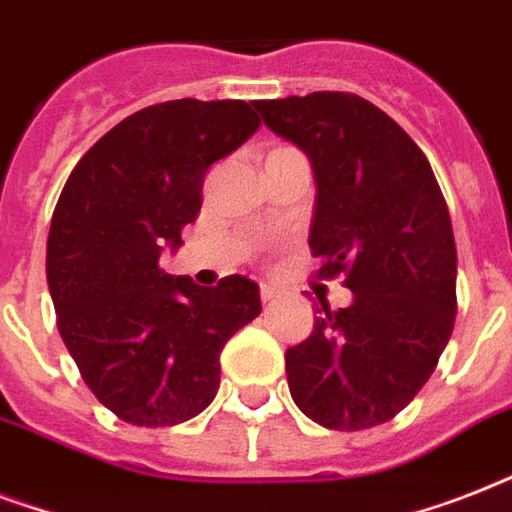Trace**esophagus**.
I'll return each mask as SVG.
<instances>
[{
    "label": "esophagus",
    "mask_w": 512,
    "mask_h": 512,
    "mask_svg": "<svg viewBox=\"0 0 512 512\" xmlns=\"http://www.w3.org/2000/svg\"><path fill=\"white\" fill-rule=\"evenodd\" d=\"M279 297H281V295H279V289L271 287V284H263V287H260V300H263L265 305L276 303Z\"/></svg>",
    "instance_id": "34e87169"
}]
</instances>
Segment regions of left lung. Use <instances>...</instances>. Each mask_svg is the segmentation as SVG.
I'll list each match as a JSON object with an SVG mask.
<instances>
[{"label": "left lung", "mask_w": 512, "mask_h": 512, "mask_svg": "<svg viewBox=\"0 0 512 512\" xmlns=\"http://www.w3.org/2000/svg\"><path fill=\"white\" fill-rule=\"evenodd\" d=\"M265 127L313 167V257L345 273L348 308L321 303L308 340L287 350L289 393L332 430L393 420L428 382L452 337L457 247L444 193L417 143L350 92L260 100Z\"/></svg>", "instance_id": "obj_1"}]
</instances>
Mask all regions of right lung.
Returning <instances> with one entry per match:
<instances>
[{
	"instance_id": "1",
	"label": "right lung",
	"mask_w": 512,
	"mask_h": 512,
	"mask_svg": "<svg viewBox=\"0 0 512 512\" xmlns=\"http://www.w3.org/2000/svg\"><path fill=\"white\" fill-rule=\"evenodd\" d=\"M244 100H170L127 116L68 175L47 239L60 337L82 380L119 420L177 425L220 388V350L260 316V287H199L162 271V252L201 209L215 162L252 138Z\"/></svg>"
}]
</instances>
